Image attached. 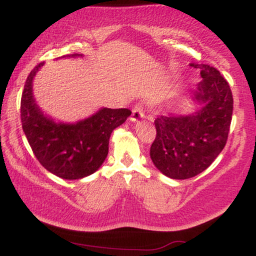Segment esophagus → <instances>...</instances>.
Instances as JSON below:
<instances>
[{"label": "esophagus", "instance_id": "34e87169", "mask_svg": "<svg viewBox=\"0 0 256 256\" xmlns=\"http://www.w3.org/2000/svg\"><path fill=\"white\" fill-rule=\"evenodd\" d=\"M144 113H143V110L142 107H140V104H136L134 107V110H132V114H131V122H140V119L144 118Z\"/></svg>", "mask_w": 256, "mask_h": 256}]
</instances>
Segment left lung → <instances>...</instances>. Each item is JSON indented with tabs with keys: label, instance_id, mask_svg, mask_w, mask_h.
Here are the masks:
<instances>
[{
	"label": "left lung",
	"instance_id": "1",
	"mask_svg": "<svg viewBox=\"0 0 256 256\" xmlns=\"http://www.w3.org/2000/svg\"><path fill=\"white\" fill-rule=\"evenodd\" d=\"M202 80L192 91L195 110L155 119L156 137L150 146L152 164L172 179H188L204 172L226 144L234 110L230 85L218 70L192 64Z\"/></svg>",
	"mask_w": 256,
	"mask_h": 256
}]
</instances>
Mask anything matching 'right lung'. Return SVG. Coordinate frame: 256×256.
I'll return each instance as SVG.
<instances>
[{"instance_id":"right-lung-1","label":"right lung","mask_w":256,"mask_h":256,"mask_svg":"<svg viewBox=\"0 0 256 256\" xmlns=\"http://www.w3.org/2000/svg\"><path fill=\"white\" fill-rule=\"evenodd\" d=\"M83 58V54L58 58ZM44 62L32 70L22 96V124L34 156L46 171L62 179L76 180L96 172L108 155L110 138L131 116L126 108H100L88 118L64 122L44 113L34 96V79Z\"/></svg>"}]
</instances>
